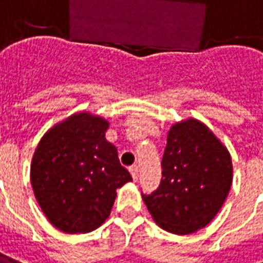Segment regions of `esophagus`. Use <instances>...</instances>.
Returning <instances> with one entry per match:
<instances>
[{"label":"esophagus","mask_w":263,"mask_h":263,"mask_svg":"<svg viewBox=\"0 0 263 263\" xmlns=\"http://www.w3.org/2000/svg\"><path fill=\"white\" fill-rule=\"evenodd\" d=\"M128 170H130V173H132V177H133L135 180H137V177H139V166H137V164H133V166L128 167Z\"/></svg>","instance_id":"esophagus-1"}]
</instances>
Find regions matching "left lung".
<instances>
[{"instance_id": "8db88e82", "label": "left lung", "mask_w": 263, "mask_h": 263, "mask_svg": "<svg viewBox=\"0 0 263 263\" xmlns=\"http://www.w3.org/2000/svg\"><path fill=\"white\" fill-rule=\"evenodd\" d=\"M162 169L159 187L142 193L156 223L176 235L209 225L225 203L233 179L231 155L218 137L196 119L173 124Z\"/></svg>"}]
</instances>
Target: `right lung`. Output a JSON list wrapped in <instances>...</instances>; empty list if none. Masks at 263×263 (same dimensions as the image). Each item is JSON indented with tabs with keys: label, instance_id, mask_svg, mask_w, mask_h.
I'll return each instance as SVG.
<instances>
[{
	"label": "right lung",
	"instance_id": "add662e5",
	"mask_svg": "<svg viewBox=\"0 0 263 263\" xmlns=\"http://www.w3.org/2000/svg\"><path fill=\"white\" fill-rule=\"evenodd\" d=\"M108 121L87 111L51 127L31 162V184L41 211L59 231L87 233L108 218L116 190L132 182L117 149L106 139Z\"/></svg>",
	"mask_w": 263,
	"mask_h": 263
}]
</instances>
